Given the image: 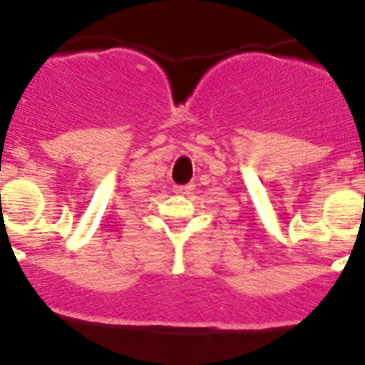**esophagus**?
Listing matches in <instances>:
<instances>
[{"label":"esophagus","mask_w":365,"mask_h":365,"mask_svg":"<svg viewBox=\"0 0 365 365\" xmlns=\"http://www.w3.org/2000/svg\"><path fill=\"white\" fill-rule=\"evenodd\" d=\"M173 190H175V194H189L192 190V185H175Z\"/></svg>","instance_id":"obj_1"}]
</instances>
